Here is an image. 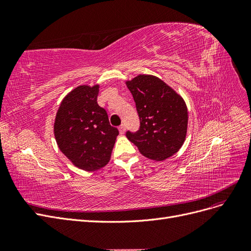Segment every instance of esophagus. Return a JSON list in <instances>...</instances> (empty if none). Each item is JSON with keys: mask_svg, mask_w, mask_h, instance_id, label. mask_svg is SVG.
<instances>
[{"mask_svg": "<svg viewBox=\"0 0 251 251\" xmlns=\"http://www.w3.org/2000/svg\"><path fill=\"white\" fill-rule=\"evenodd\" d=\"M118 130H119V133L123 135V134H125V132H126V126L125 125H121L119 127H118Z\"/></svg>", "mask_w": 251, "mask_h": 251, "instance_id": "1", "label": "esophagus"}]
</instances>
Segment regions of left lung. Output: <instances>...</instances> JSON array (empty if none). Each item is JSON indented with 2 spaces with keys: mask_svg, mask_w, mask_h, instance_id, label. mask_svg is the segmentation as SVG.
Listing matches in <instances>:
<instances>
[{
  "mask_svg": "<svg viewBox=\"0 0 251 251\" xmlns=\"http://www.w3.org/2000/svg\"><path fill=\"white\" fill-rule=\"evenodd\" d=\"M126 86L136 103L140 127L126 137L149 159L163 161L176 154L184 143L188 113L176 91L153 75L140 74Z\"/></svg>",
  "mask_w": 251,
  "mask_h": 251,
  "instance_id": "8db88e82",
  "label": "left lung"
}]
</instances>
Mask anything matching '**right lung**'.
<instances>
[{"mask_svg":"<svg viewBox=\"0 0 251 251\" xmlns=\"http://www.w3.org/2000/svg\"><path fill=\"white\" fill-rule=\"evenodd\" d=\"M100 86H79L60 103L54 121L59 150L77 168L88 172L108 164L119 132L97 103Z\"/></svg>","mask_w":251,"mask_h":251,"instance_id":"right-lung-1","label":"right lung"}]
</instances>
